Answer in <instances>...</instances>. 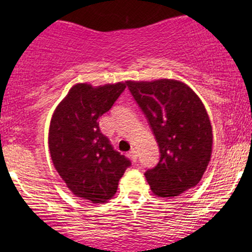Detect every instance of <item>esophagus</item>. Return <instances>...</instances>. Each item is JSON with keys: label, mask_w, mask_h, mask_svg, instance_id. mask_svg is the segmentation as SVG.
Masks as SVG:
<instances>
[{"label": "esophagus", "mask_w": 252, "mask_h": 252, "mask_svg": "<svg viewBox=\"0 0 252 252\" xmlns=\"http://www.w3.org/2000/svg\"><path fill=\"white\" fill-rule=\"evenodd\" d=\"M129 157H130V158H131V161L136 162V159H138V154H136L135 150L133 149L130 152H129Z\"/></svg>", "instance_id": "esophagus-1"}]
</instances>
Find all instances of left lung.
I'll return each instance as SVG.
<instances>
[{
    "instance_id": "left-lung-1",
    "label": "left lung",
    "mask_w": 252,
    "mask_h": 252,
    "mask_svg": "<svg viewBox=\"0 0 252 252\" xmlns=\"http://www.w3.org/2000/svg\"><path fill=\"white\" fill-rule=\"evenodd\" d=\"M159 147V161L145 172L152 192L178 196L201 180L212 154V126L199 96L173 79L126 81Z\"/></svg>"
}]
</instances>
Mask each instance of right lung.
I'll list each match as a JSON object with an SVG mask.
<instances>
[{"mask_svg": "<svg viewBox=\"0 0 252 252\" xmlns=\"http://www.w3.org/2000/svg\"><path fill=\"white\" fill-rule=\"evenodd\" d=\"M126 83L94 88L80 83L61 101L51 118L48 149L56 171L75 196L103 204L117 192L130 161L116 151L98 126Z\"/></svg>", "mask_w": 252, "mask_h": 252, "instance_id": "right-lung-1", "label": "right lung"}]
</instances>
